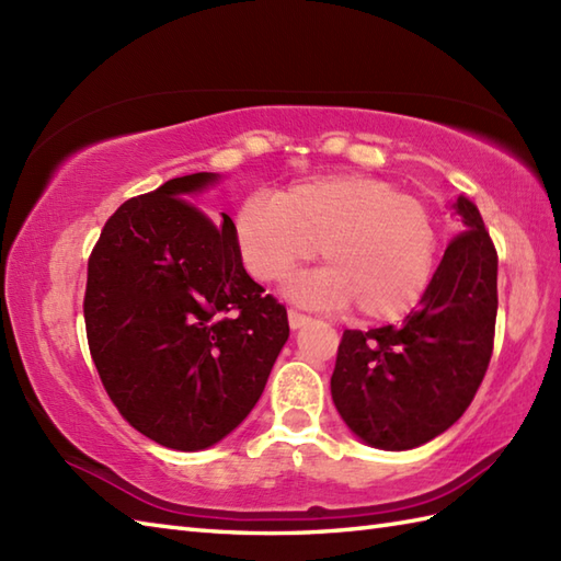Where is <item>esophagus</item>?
Listing matches in <instances>:
<instances>
[{
    "label": "esophagus",
    "instance_id": "34e87169",
    "mask_svg": "<svg viewBox=\"0 0 561 561\" xmlns=\"http://www.w3.org/2000/svg\"><path fill=\"white\" fill-rule=\"evenodd\" d=\"M308 323H311V318L299 313V311H294V308H291V311H289V325H291V330H299V328H304Z\"/></svg>",
    "mask_w": 561,
    "mask_h": 561
}]
</instances>
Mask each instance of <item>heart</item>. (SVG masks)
Returning <instances> with one entry per match:
<instances>
[{
  "label": "heart",
  "mask_w": 561,
  "mask_h": 561,
  "mask_svg": "<svg viewBox=\"0 0 561 561\" xmlns=\"http://www.w3.org/2000/svg\"><path fill=\"white\" fill-rule=\"evenodd\" d=\"M236 245L257 282L287 279L320 248L328 267L294 282V299L398 320L432 284L438 229L420 197L383 178L325 175L291 185L277 199L248 197L236 214Z\"/></svg>",
  "instance_id": "b5f03b06"
}]
</instances>
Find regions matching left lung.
<instances>
[{
    "mask_svg": "<svg viewBox=\"0 0 561 561\" xmlns=\"http://www.w3.org/2000/svg\"><path fill=\"white\" fill-rule=\"evenodd\" d=\"M462 229L402 325L344 330L332 402L364 444L410 450L456 424L494 350L496 248L478 207L453 202Z\"/></svg>",
    "mask_w": 561,
    "mask_h": 561,
    "instance_id": "1",
    "label": "left lung"
}]
</instances>
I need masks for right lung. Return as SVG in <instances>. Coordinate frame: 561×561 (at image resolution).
I'll use <instances>...</instances> for the list:
<instances>
[{
	"instance_id": "right-lung-1",
	"label": "right lung",
	"mask_w": 561,
	"mask_h": 561,
	"mask_svg": "<svg viewBox=\"0 0 561 561\" xmlns=\"http://www.w3.org/2000/svg\"><path fill=\"white\" fill-rule=\"evenodd\" d=\"M217 181L193 173L127 199L89 257L83 320L101 383L139 434L173 450L229 436L289 340L287 308L250 279L231 217L187 199Z\"/></svg>"
}]
</instances>
